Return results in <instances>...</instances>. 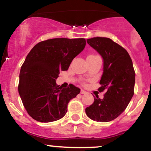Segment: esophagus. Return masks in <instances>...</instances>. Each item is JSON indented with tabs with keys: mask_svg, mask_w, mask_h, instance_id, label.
Wrapping results in <instances>:
<instances>
[{
	"mask_svg": "<svg viewBox=\"0 0 151 151\" xmlns=\"http://www.w3.org/2000/svg\"><path fill=\"white\" fill-rule=\"evenodd\" d=\"M80 93H81V94H83V93H86V91H84V89H81Z\"/></svg>",
	"mask_w": 151,
	"mask_h": 151,
	"instance_id": "34e87169",
	"label": "esophagus"
}]
</instances>
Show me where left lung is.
Wrapping results in <instances>:
<instances>
[{
    "label": "left lung",
    "instance_id": "8db88e82",
    "mask_svg": "<svg viewBox=\"0 0 151 151\" xmlns=\"http://www.w3.org/2000/svg\"><path fill=\"white\" fill-rule=\"evenodd\" d=\"M87 43L103 59V74L99 91L105 90L103 99L96 96L85 109L91 120L109 122L124 111L134 93L135 74L133 62L124 47L107 37H93Z\"/></svg>",
    "mask_w": 151,
    "mask_h": 151
}]
</instances>
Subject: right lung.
Instances as JSON below:
<instances>
[{"instance_id": "obj_1", "label": "right lung", "mask_w": 151, "mask_h": 151, "mask_svg": "<svg viewBox=\"0 0 151 151\" xmlns=\"http://www.w3.org/2000/svg\"><path fill=\"white\" fill-rule=\"evenodd\" d=\"M86 45L84 38H54L35 45L26 57L20 72L18 92L24 107L35 120L49 123L62 119L67 104L80 89L71 84L62 89L56 84L60 71Z\"/></svg>"}]
</instances>
